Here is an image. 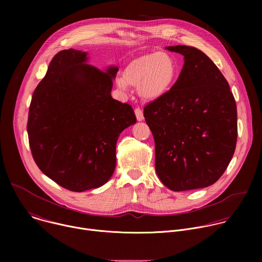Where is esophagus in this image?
I'll use <instances>...</instances> for the list:
<instances>
[{"label": "esophagus", "instance_id": "obj_1", "mask_svg": "<svg viewBox=\"0 0 262 262\" xmlns=\"http://www.w3.org/2000/svg\"><path fill=\"white\" fill-rule=\"evenodd\" d=\"M135 114H136V117H137V120L138 121H142L144 119V116H143V112L140 107H137L135 110Z\"/></svg>", "mask_w": 262, "mask_h": 262}]
</instances>
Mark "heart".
<instances>
[{
	"label": "heart",
	"instance_id": "heart-1",
	"mask_svg": "<svg viewBox=\"0 0 262 262\" xmlns=\"http://www.w3.org/2000/svg\"><path fill=\"white\" fill-rule=\"evenodd\" d=\"M178 73V65L173 56L164 52L143 55L130 61L123 71V77L116 79L122 92L129 86L137 87L139 95L146 100H156L172 88Z\"/></svg>",
	"mask_w": 262,
	"mask_h": 262
}]
</instances>
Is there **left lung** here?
<instances>
[{
    "mask_svg": "<svg viewBox=\"0 0 262 262\" xmlns=\"http://www.w3.org/2000/svg\"><path fill=\"white\" fill-rule=\"evenodd\" d=\"M184 64L168 93L144 107L156 171L174 192L206 188L227 169L237 140L236 103L226 79L200 50L167 47Z\"/></svg>",
    "mask_w": 262,
    "mask_h": 262,
    "instance_id": "obj_1",
    "label": "left lung"
}]
</instances>
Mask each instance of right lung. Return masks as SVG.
Wrapping results in <instances>:
<instances>
[{"mask_svg":"<svg viewBox=\"0 0 262 262\" xmlns=\"http://www.w3.org/2000/svg\"><path fill=\"white\" fill-rule=\"evenodd\" d=\"M87 62L86 52L73 49L53 58L33 93L27 125L36 165L72 192L108 181L118 137L137 122L133 107L111 96L118 67L102 71Z\"/></svg>","mask_w":262,"mask_h":262,"instance_id":"add662e5","label":"right lung"}]
</instances>
